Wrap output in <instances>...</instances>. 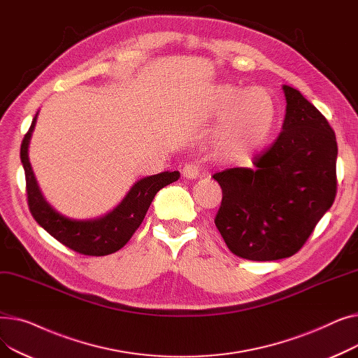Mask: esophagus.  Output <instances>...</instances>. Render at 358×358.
<instances>
[{
	"label": "esophagus",
	"mask_w": 358,
	"mask_h": 358,
	"mask_svg": "<svg viewBox=\"0 0 358 358\" xmlns=\"http://www.w3.org/2000/svg\"><path fill=\"white\" fill-rule=\"evenodd\" d=\"M181 174L184 178L187 180H193V178H197L199 174H200V165L197 162H189L185 164L181 169Z\"/></svg>",
	"instance_id": "34e87169"
}]
</instances>
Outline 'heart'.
Returning a JSON list of instances; mask_svg holds the SVG:
<instances>
[{"label":"heart","mask_w":358,"mask_h":358,"mask_svg":"<svg viewBox=\"0 0 358 358\" xmlns=\"http://www.w3.org/2000/svg\"><path fill=\"white\" fill-rule=\"evenodd\" d=\"M208 115L222 119L217 134L220 154L234 162L252 159L270 141L278 108L273 94L259 85L250 88L223 83L212 88Z\"/></svg>","instance_id":"heart-1"}]
</instances>
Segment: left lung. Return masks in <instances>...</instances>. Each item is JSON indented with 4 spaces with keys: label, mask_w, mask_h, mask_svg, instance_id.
Here are the masks:
<instances>
[{
    "label": "left lung",
    "mask_w": 358,
    "mask_h": 358,
    "mask_svg": "<svg viewBox=\"0 0 358 358\" xmlns=\"http://www.w3.org/2000/svg\"><path fill=\"white\" fill-rule=\"evenodd\" d=\"M286 116L275 142L254 168H229L213 178L222 189L215 217L238 257L275 261L305 245L336 194L338 146L332 127L300 91L283 85Z\"/></svg>",
    "instance_id": "obj_1"
}]
</instances>
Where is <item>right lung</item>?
I'll list each match as a JSON object with an SVG mask.
<instances>
[{
    "instance_id": "right-lung-1",
    "label": "right lung",
    "mask_w": 358,
    "mask_h": 358,
    "mask_svg": "<svg viewBox=\"0 0 358 358\" xmlns=\"http://www.w3.org/2000/svg\"><path fill=\"white\" fill-rule=\"evenodd\" d=\"M37 113L22 142L20 159L26 174L29 209L34 220L65 247L84 255L101 257L123 248L142 223L155 194L180 178L178 171H164L134 184L126 197L107 215L97 219L77 220L56 212L45 200L29 161V143Z\"/></svg>"
}]
</instances>
